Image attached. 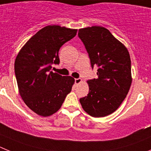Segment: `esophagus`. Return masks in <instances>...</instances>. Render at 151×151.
<instances>
[{
	"mask_svg": "<svg viewBox=\"0 0 151 151\" xmlns=\"http://www.w3.org/2000/svg\"><path fill=\"white\" fill-rule=\"evenodd\" d=\"M74 82H75V84H80L81 82H82V79L81 78H75L74 79Z\"/></svg>",
	"mask_w": 151,
	"mask_h": 151,
	"instance_id": "obj_1",
	"label": "esophagus"
}]
</instances>
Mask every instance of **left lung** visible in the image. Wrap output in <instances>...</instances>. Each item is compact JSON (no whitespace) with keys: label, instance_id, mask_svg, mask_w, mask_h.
Returning <instances> with one entry per match:
<instances>
[{"label":"left lung","instance_id":"left-lung-1","mask_svg":"<svg viewBox=\"0 0 151 151\" xmlns=\"http://www.w3.org/2000/svg\"><path fill=\"white\" fill-rule=\"evenodd\" d=\"M78 37L89 54L92 69L98 67V78L87 81L89 93L80 102L90 116H108L119 108L131 86L129 53L104 27L79 29Z\"/></svg>","mask_w":151,"mask_h":151}]
</instances>
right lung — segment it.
I'll return each mask as SVG.
<instances>
[{
    "label": "right lung",
    "instance_id": "obj_1",
    "mask_svg": "<svg viewBox=\"0 0 151 151\" xmlns=\"http://www.w3.org/2000/svg\"><path fill=\"white\" fill-rule=\"evenodd\" d=\"M77 29L48 25L32 37L15 61V74L20 96L28 108L42 116L59 111L71 91L74 79L52 70L60 60L59 51L77 35Z\"/></svg>",
    "mask_w": 151,
    "mask_h": 151
}]
</instances>
